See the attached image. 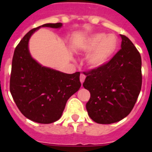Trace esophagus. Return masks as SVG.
Here are the masks:
<instances>
[{
  "mask_svg": "<svg viewBox=\"0 0 152 152\" xmlns=\"http://www.w3.org/2000/svg\"><path fill=\"white\" fill-rule=\"evenodd\" d=\"M85 78H86L85 75H80V83H81V84H83V83H84V80H85Z\"/></svg>",
  "mask_w": 152,
  "mask_h": 152,
  "instance_id": "1",
  "label": "esophagus"
}]
</instances>
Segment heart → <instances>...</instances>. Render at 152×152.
Instances as JSON below:
<instances>
[{"label":"heart","mask_w":152,"mask_h":152,"mask_svg":"<svg viewBox=\"0 0 152 152\" xmlns=\"http://www.w3.org/2000/svg\"><path fill=\"white\" fill-rule=\"evenodd\" d=\"M118 48V39L113 34L97 33L91 35L83 43L82 49L88 55L87 61L93 69L103 68L112 59Z\"/></svg>","instance_id":"obj_1"}]
</instances>
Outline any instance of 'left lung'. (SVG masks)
Returning <instances> with one entry per match:
<instances>
[{"label":"left lung","instance_id":"8db88e82","mask_svg":"<svg viewBox=\"0 0 152 152\" xmlns=\"http://www.w3.org/2000/svg\"><path fill=\"white\" fill-rule=\"evenodd\" d=\"M121 49L103 68L93 69L83 86L91 93L86 109L91 119L100 124L116 123L128 116L142 88V58L126 36Z\"/></svg>","mask_w":152,"mask_h":152}]
</instances>
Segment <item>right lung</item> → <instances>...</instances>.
Masks as SVG:
<instances>
[{"instance_id":"right-lung-1","label":"right lung","mask_w":152,"mask_h":152,"mask_svg":"<svg viewBox=\"0 0 152 152\" xmlns=\"http://www.w3.org/2000/svg\"><path fill=\"white\" fill-rule=\"evenodd\" d=\"M61 23H45L29 31L16 47L12 60L10 91L27 119L42 124L61 118L67 100L80 89V72L66 74L42 66L30 55L29 41L40 27L58 29Z\"/></svg>"}]
</instances>
